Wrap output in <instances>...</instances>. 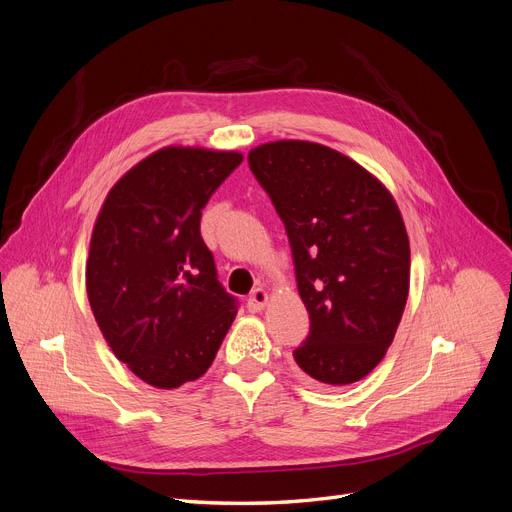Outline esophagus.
I'll return each instance as SVG.
<instances>
[{
    "instance_id": "obj_1",
    "label": "esophagus",
    "mask_w": 512,
    "mask_h": 512,
    "mask_svg": "<svg viewBox=\"0 0 512 512\" xmlns=\"http://www.w3.org/2000/svg\"><path fill=\"white\" fill-rule=\"evenodd\" d=\"M267 300H269V296H267L265 290H261V288L253 290V294L249 296V310L251 312H261L265 308Z\"/></svg>"
}]
</instances>
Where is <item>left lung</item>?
Instances as JSON below:
<instances>
[{
  "label": "left lung",
  "instance_id": "left-lung-1",
  "mask_svg": "<svg viewBox=\"0 0 512 512\" xmlns=\"http://www.w3.org/2000/svg\"><path fill=\"white\" fill-rule=\"evenodd\" d=\"M249 167L280 214L310 333L294 351L324 386L365 378L386 355L410 284V245L386 185L347 155L308 141H275Z\"/></svg>",
  "mask_w": 512,
  "mask_h": 512
}]
</instances>
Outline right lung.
Here are the masks:
<instances>
[{
    "label": "right lung",
    "mask_w": 512,
    "mask_h": 512,
    "mask_svg": "<svg viewBox=\"0 0 512 512\" xmlns=\"http://www.w3.org/2000/svg\"><path fill=\"white\" fill-rule=\"evenodd\" d=\"M241 161L237 151L159 149L116 181L91 232V312L114 355L155 388L204 376L237 316L200 218Z\"/></svg>",
    "instance_id": "obj_1"
}]
</instances>
